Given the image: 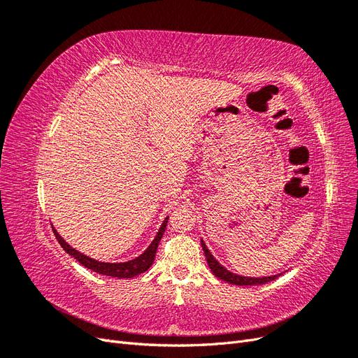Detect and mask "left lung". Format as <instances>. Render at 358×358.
I'll use <instances>...</instances> for the list:
<instances>
[{"label": "left lung", "instance_id": "1", "mask_svg": "<svg viewBox=\"0 0 358 358\" xmlns=\"http://www.w3.org/2000/svg\"><path fill=\"white\" fill-rule=\"evenodd\" d=\"M201 248L204 251L206 259H208V264H209V268L212 270V273L216 278H220L229 284H233V285H263V284L270 282V280H275L279 275H282V273H279V275H272V276L252 278V276H242V275L233 273V272H230V270H227L222 264L218 263V259L212 255V252L209 251L208 246H206L203 239H201Z\"/></svg>", "mask_w": 358, "mask_h": 358}]
</instances>
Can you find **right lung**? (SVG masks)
<instances>
[{"instance_id":"right-lung-1","label":"right lung","mask_w":358,"mask_h":358,"mask_svg":"<svg viewBox=\"0 0 358 358\" xmlns=\"http://www.w3.org/2000/svg\"><path fill=\"white\" fill-rule=\"evenodd\" d=\"M167 221H169V216H166V220L162 221L158 233L154 237V241L150 242V245L146 248L145 252H142L138 257H136L133 259H128V262H124V263H104V262H99V259H94L88 255H85V254L79 252L78 249L71 248L66 241H64L62 237L59 236V233L55 230V227H52V229H53V233H55V237L58 239V242L64 248V251L78 259V262L82 266H85L86 268H91L92 272H96L100 275L113 276V278H119V279H127V278H134L140 273L146 272V270L150 266H152L155 254H157L158 243L161 241L162 234H164V231H166Z\"/></svg>"}]
</instances>
